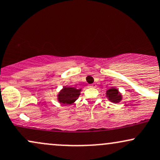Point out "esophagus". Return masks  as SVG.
Returning a JSON list of instances; mask_svg holds the SVG:
<instances>
[{
  "label": "esophagus",
  "mask_w": 160,
  "mask_h": 160,
  "mask_svg": "<svg viewBox=\"0 0 160 160\" xmlns=\"http://www.w3.org/2000/svg\"><path fill=\"white\" fill-rule=\"evenodd\" d=\"M89 87H90V88H95V87H96V85H95V83H93V84H89Z\"/></svg>",
  "instance_id": "1"
}]
</instances>
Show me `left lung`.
Returning <instances> with one entry per match:
<instances>
[{
  "label": "left lung",
  "mask_w": 160,
  "mask_h": 160,
  "mask_svg": "<svg viewBox=\"0 0 160 160\" xmlns=\"http://www.w3.org/2000/svg\"><path fill=\"white\" fill-rule=\"evenodd\" d=\"M106 94H107V97H108V99L111 102H114V103H118L122 99L121 95L119 93L118 90L115 89V88H111V89H108Z\"/></svg>",
  "instance_id": "left-lung-1"
}]
</instances>
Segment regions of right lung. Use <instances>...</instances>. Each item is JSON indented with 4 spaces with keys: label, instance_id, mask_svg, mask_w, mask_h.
<instances>
[{
    "label": "right lung",
    "instance_id": "1",
    "mask_svg": "<svg viewBox=\"0 0 160 160\" xmlns=\"http://www.w3.org/2000/svg\"><path fill=\"white\" fill-rule=\"evenodd\" d=\"M80 90L74 87H64L58 95V101L65 105L71 104L78 98Z\"/></svg>",
    "mask_w": 160,
    "mask_h": 160
}]
</instances>
